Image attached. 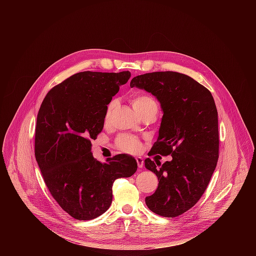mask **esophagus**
Wrapping results in <instances>:
<instances>
[{
    "label": "esophagus",
    "instance_id": "esophagus-1",
    "mask_svg": "<svg viewBox=\"0 0 256 256\" xmlns=\"http://www.w3.org/2000/svg\"><path fill=\"white\" fill-rule=\"evenodd\" d=\"M136 163H138V168L142 169V166H144V159H142V157H136Z\"/></svg>",
    "mask_w": 256,
    "mask_h": 256
}]
</instances>
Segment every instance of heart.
Returning <instances> with one entry per match:
<instances>
[{"instance_id": "b5f03b06", "label": "heart", "mask_w": 256, "mask_h": 256, "mask_svg": "<svg viewBox=\"0 0 256 256\" xmlns=\"http://www.w3.org/2000/svg\"><path fill=\"white\" fill-rule=\"evenodd\" d=\"M130 101L134 109L140 116L144 114L153 112V114H157V112H158V108H159L158 102L151 95L134 93L130 96ZM114 107V101H112L108 103V105L106 107V110H105V114H104L105 122H107L109 118H110V114H112ZM116 144L120 151H124L126 153H134L140 148L138 140L136 136H132L130 134H120L116 138Z\"/></svg>"}]
</instances>
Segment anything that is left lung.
<instances>
[{
  "label": "left lung",
  "instance_id": "left-lung-1",
  "mask_svg": "<svg viewBox=\"0 0 256 256\" xmlns=\"http://www.w3.org/2000/svg\"><path fill=\"white\" fill-rule=\"evenodd\" d=\"M134 86L156 96L164 112L159 136L148 155L172 157L162 165L158 160H144V167L159 180L155 194L146 198V204L159 216L174 218L200 200L216 169V107L204 86L177 72L136 76L130 81V87Z\"/></svg>",
  "mask_w": 256,
  "mask_h": 256
}]
</instances>
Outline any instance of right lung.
I'll return each instance as SVG.
<instances>
[{
	"label": "right lung",
	"mask_w": 256,
	"mask_h": 256,
	"mask_svg": "<svg viewBox=\"0 0 256 256\" xmlns=\"http://www.w3.org/2000/svg\"><path fill=\"white\" fill-rule=\"evenodd\" d=\"M130 77L128 70L77 72L50 89L40 108L35 159L52 198L77 220H92L106 212L114 182L136 171L130 156L120 154L101 163L91 152L108 103Z\"/></svg>",
	"instance_id": "right-lung-1"
}]
</instances>
